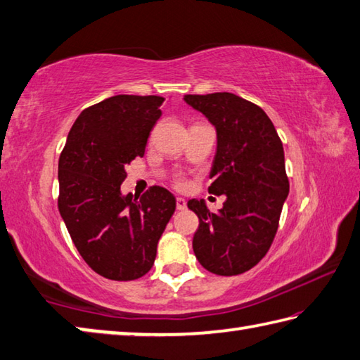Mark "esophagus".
<instances>
[{
    "instance_id": "esophagus-1",
    "label": "esophagus",
    "mask_w": 360,
    "mask_h": 360,
    "mask_svg": "<svg viewBox=\"0 0 360 360\" xmlns=\"http://www.w3.org/2000/svg\"><path fill=\"white\" fill-rule=\"evenodd\" d=\"M176 207L178 210H184L187 207V201L184 198H176Z\"/></svg>"
}]
</instances>
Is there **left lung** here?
I'll use <instances>...</instances> for the list:
<instances>
[{"label": "left lung", "mask_w": 360, "mask_h": 360, "mask_svg": "<svg viewBox=\"0 0 360 360\" xmlns=\"http://www.w3.org/2000/svg\"><path fill=\"white\" fill-rule=\"evenodd\" d=\"M217 131L209 193L224 195L217 214L202 200L187 206L198 215L193 252L207 271L236 276L252 269L270 250L288 195L283 142L269 115L228 91L186 95Z\"/></svg>", "instance_id": "left-lung-1"}]
</instances>
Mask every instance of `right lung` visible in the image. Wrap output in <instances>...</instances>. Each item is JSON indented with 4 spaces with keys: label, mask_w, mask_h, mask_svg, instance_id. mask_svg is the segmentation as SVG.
I'll list each match as a JSON object with an SVG mask.
<instances>
[{
    "label": "right lung",
    "mask_w": 360,
    "mask_h": 360,
    "mask_svg": "<svg viewBox=\"0 0 360 360\" xmlns=\"http://www.w3.org/2000/svg\"><path fill=\"white\" fill-rule=\"evenodd\" d=\"M165 98L115 95L84 109L59 158V212L91 270L132 281L151 270L158 242L176 209L167 188L122 193L124 167L142 158Z\"/></svg>",
    "instance_id": "right-lung-1"
}]
</instances>
